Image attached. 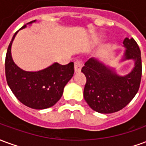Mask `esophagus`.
<instances>
[{"mask_svg":"<svg viewBox=\"0 0 146 146\" xmlns=\"http://www.w3.org/2000/svg\"><path fill=\"white\" fill-rule=\"evenodd\" d=\"M83 63L80 60H76L74 62V70H75V72L76 73H78L81 70V68H82Z\"/></svg>","mask_w":146,"mask_h":146,"instance_id":"34e87169","label":"esophagus"}]
</instances>
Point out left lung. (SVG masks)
<instances>
[{"mask_svg":"<svg viewBox=\"0 0 146 146\" xmlns=\"http://www.w3.org/2000/svg\"><path fill=\"white\" fill-rule=\"evenodd\" d=\"M123 60L133 59L135 67L125 76L117 75L113 70L91 58L83 67L87 78L84 98L92 110L100 113H113L122 110L137 94L141 78V51L133 38L126 37Z\"/></svg>","mask_w":146,"mask_h":146,"instance_id":"1","label":"left lung"}]
</instances>
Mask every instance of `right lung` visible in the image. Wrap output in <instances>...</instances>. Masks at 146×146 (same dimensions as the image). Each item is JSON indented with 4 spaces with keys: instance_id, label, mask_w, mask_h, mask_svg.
I'll use <instances>...</instances> for the list:
<instances>
[{
    "instance_id": "add662e5",
    "label": "right lung",
    "mask_w": 146,
    "mask_h": 146,
    "mask_svg": "<svg viewBox=\"0 0 146 146\" xmlns=\"http://www.w3.org/2000/svg\"><path fill=\"white\" fill-rule=\"evenodd\" d=\"M36 20L32 21L31 24ZM27 27L24 25L19 30ZM15 33L8 45L5 58V75L9 88L23 104L35 110L53 106L62 97L64 87L74 73V64H52L44 70L28 72L17 66L12 60L11 48Z\"/></svg>"
}]
</instances>
